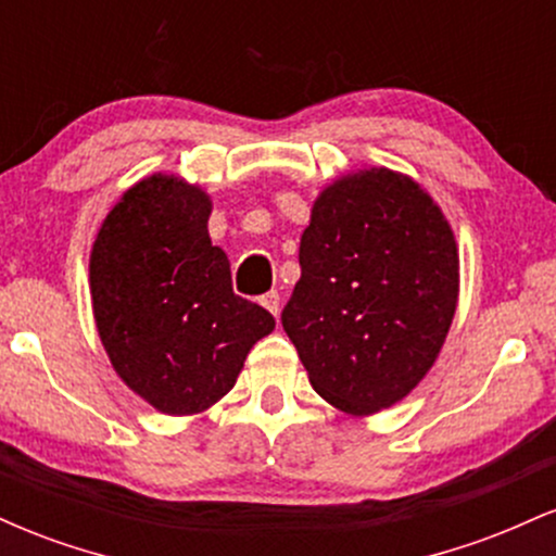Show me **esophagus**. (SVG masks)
Here are the masks:
<instances>
[{
  "label": "esophagus",
  "instance_id": "34e87169",
  "mask_svg": "<svg viewBox=\"0 0 556 556\" xmlns=\"http://www.w3.org/2000/svg\"><path fill=\"white\" fill-rule=\"evenodd\" d=\"M261 305H264L271 316H279V292L271 290L266 292V295H261Z\"/></svg>",
  "mask_w": 556,
  "mask_h": 556
}]
</instances>
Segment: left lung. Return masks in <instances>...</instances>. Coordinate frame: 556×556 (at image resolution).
Instances as JSON below:
<instances>
[{"label":"left lung","instance_id":"8db88e82","mask_svg":"<svg viewBox=\"0 0 556 556\" xmlns=\"http://www.w3.org/2000/svg\"><path fill=\"white\" fill-rule=\"evenodd\" d=\"M460 258L433 198L400 172L344 175L316 198L282 327L311 387L350 416L418 387L457 308Z\"/></svg>","mask_w":556,"mask_h":556}]
</instances>
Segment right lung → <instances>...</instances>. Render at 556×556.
<instances>
[{"label": "right lung", "instance_id": "add662e5", "mask_svg": "<svg viewBox=\"0 0 556 556\" xmlns=\"http://www.w3.org/2000/svg\"><path fill=\"white\" fill-rule=\"evenodd\" d=\"M212 198L175 175L132 185L91 251L93 318L114 371L167 416H193L238 381L274 316L235 295L208 238Z\"/></svg>", "mask_w": 556, "mask_h": 556}]
</instances>
